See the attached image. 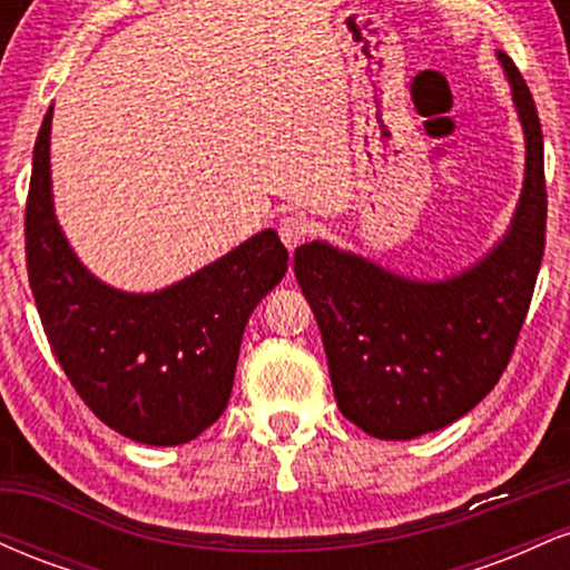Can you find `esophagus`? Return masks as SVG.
Here are the masks:
<instances>
[{
  "label": "esophagus",
  "mask_w": 570,
  "mask_h": 570,
  "mask_svg": "<svg viewBox=\"0 0 570 570\" xmlns=\"http://www.w3.org/2000/svg\"><path fill=\"white\" fill-rule=\"evenodd\" d=\"M307 233H311V225H307L303 217H297V214H289V217H284L278 222V235L289 252H294V248L303 244Z\"/></svg>",
  "instance_id": "esophagus-1"
}]
</instances>
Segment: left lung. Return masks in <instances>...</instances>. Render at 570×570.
Returning a JSON list of instances; mask_svg holds the SVG:
<instances>
[{
    "instance_id": "obj_1",
    "label": "left lung",
    "mask_w": 570,
    "mask_h": 570,
    "mask_svg": "<svg viewBox=\"0 0 570 570\" xmlns=\"http://www.w3.org/2000/svg\"><path fill=\"white\" fill-rule=\"evenodd\" d=\"M499 56L525 134V179L509 230L480 263L417 281L326 240L294 252L322 330L337 407L377 440H415L485 399L507 370L544 257V139L512 58Z\"/></svg>"
}]
</instances>
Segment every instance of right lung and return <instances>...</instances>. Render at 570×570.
Wrapping results in <instances>:
<instances>
[{
    "label": "right lung",
    "instance_id": "1",
    "mask_svg": "<svg viewBox=\"0 0 570 570\" xmlns=\"http://www.w3.org/2000/svg\"><path fill=\"white\" fill-rule=\"evenodd\" d=\"M45 115L26 200V267L58 364L96 417L128 440L185 444L225 412L252 311L284 278L289 252L263 230L160 292L98 281L56 219Z\"/></svg>",
    "mask_w": 570,
    "mask_h": 570
}]
</instances>
